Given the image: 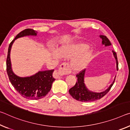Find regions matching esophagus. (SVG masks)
I'll return each instance as SVG.
<instances>
[{
    "mask_svg": "<svg viewBox=\"0 0 130 130\" xmlns=\"http://www.w3.org/2000/svg\"><path fill=\"white\" fill-rule=\"evenodd\" d=\"M69 72L68 66L65 63H63L62 64L60 65L58 71H55L54 74H53V77L55 79H60L61 76L63 74L67 73Z\"/></svg>",
    "mask_w": 130,
    "mask_h": 130,
    "instance_id": "obj_1",
    "label": "esophagus"
}]
</instances>
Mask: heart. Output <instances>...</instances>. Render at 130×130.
<instances>
[{"label":"heart","mask_w":130,"mask_h":130,"mask_svg":"<svg viewBox=\"0 0 130 130\" xmlns=\"http://www.w3.org/2000/svg\"><path fill=\"white\" fill-rule=\"evenodd\" d=\"M86 43H77L64 44L56 49H53L50 54L53 58L59 59L61 58L70 59L69 66L73 72H79L87 67L93 54V50Z\"/></svg>","instance_id":"obj_1"}]
</instances>
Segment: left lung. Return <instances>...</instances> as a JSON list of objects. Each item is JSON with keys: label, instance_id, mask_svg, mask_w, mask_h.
I'll list each match as a JSON object with an SVG mask.
<instances>
[{"label": "left lung", "instance_id": "1", "mask_svg": "<svg viewBox=\"0 0 130 130\" xmlns=\"http://www.w3.org/2000/svg\"><path fill=\"white\" fill-rule=\"evenodd\" d=\"M100 38L102 39V44L104 45L105 46H111V43L109 40L107 38V37L104 35H100ZM113 56H114L115 59H116V69L118 71V61H117V58L116 53L114 51H112ZM86 69L81 72L79 74L76 75L77 77V82L73 87L70 88L69 90V92L72 97L77 101L81 102H92L98 100L102 98L103 96L108 93L109 91L110 90L111 87H112L113 83H114L116 76L115 77L114 80L112 83L110 84L107 89L105 91L96 92L92 91L90 90L86 86L84 83V76H85Z\"/></svg>", "mask_w": 130, "mask_h": 130}]
</instances>
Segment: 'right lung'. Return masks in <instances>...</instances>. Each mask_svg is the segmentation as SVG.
Returning <instances> with one entry per match:
<instances>
[{"label":"right lung","mask_w":130,"mask_h":130,"mask_svg":"<svg viewBox=\"0 0 130 130\" xmlns=\"http://www.w3.org/2000/svg\"><path fill=\"white\" fill-rule=\"evenodd\" d=\"M38 32L32 29H26L18 34L10 43L6 61L7 73L11 84L22 96L32 100H39L44 97L50 91L52 84L55 80L53 77L54 70L39 71L32 76L21 77L15 75L12 69L10 51L16 39L24 36H36Z\"/></svg>","instance_id":"obj_1"}]
</instances>
